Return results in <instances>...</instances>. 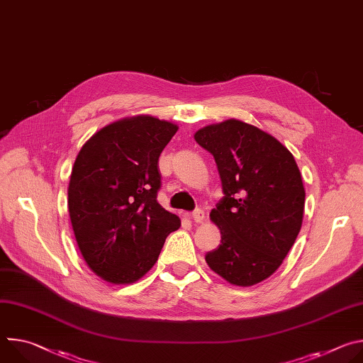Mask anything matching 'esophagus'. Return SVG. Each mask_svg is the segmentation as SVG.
<instances>
[{"label":"esophagus","instance_id":"34e87169","mask_svg":"<svg viewBox=\"0 0 363 363\" xmlns=\"http://www.w3.org/2000/svg\"><path fill=\"white\" fill-rule=\"evenodd\" d=\"M203 218H205V213H203V210H201V208H195V210H194V213H192V220H194L195 223H202V221H203Z\"/></svg>","mask_w":363,"mask_h":363}]
</instances>
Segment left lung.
<instances>
[{"label":"left lung","mask_w":363,"mask_h":363,"mask_svg":"<svg viewBox=\"0 0 363 363\" xmlns=\"http://www.w3.org/2000/svg\"><path fill=\"white\" fill-rule=\"evenodd\" d=\"M194 138L214 157L224 194L210 214L221 244L205 262L231 284L260 283L280 267L301 228L306 194L297 164L276 138L241 121Z\"/></svg>","instance_id":"1"}]
</instances>
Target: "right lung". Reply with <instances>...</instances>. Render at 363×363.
I'll list each match as a JSON object with an SVG mask.
<instances>
[{"mask_svg":"<svg viewBox=\"0 0 363 363\" xmlns=\"http://www.w3.org/2000/svg\"><path fill=\"white\" fill-rule=\"evenodd\" d=\"M178 126L152 116L112 123L80 149L69 214L80 252L103 280L133 283L157 263L179 218L158 202V161Z\"/></svg>","mask_w":363,"mask_h":363,"instance_id":"obj_1","label":"right lung"}]
</instances>
